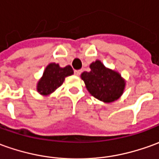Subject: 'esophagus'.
<instances>
[{
  "instance_id": "34e87169",
  "label": "esophagus",
  "mask_w": 159,
  "mask_h": 159,
  "mask_svg": "<svg viewBox=\"0 0 159 159\" xmlns=\"http://www.w3.org/2000/svg\"><path fill=\"white\" fill-rule=\"evenodd\" d=\"M82 70H74V73L76 74V75H80V73H81Z\"/></svg>"
}]
</instances>
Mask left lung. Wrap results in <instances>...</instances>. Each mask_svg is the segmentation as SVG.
I'll return each mask as SVG.
<instances>
[{"label": "left lung", "mask_w": 159, "mask_h": 159, "mask_svg": "<svg viewBox=\"0 0 159 159\" xmlns=\"http://www.w3.org/2000/svg\"><path fill=\"white\" fill-rule=\"evenodd\" d=\"M90 72H84L81 79L93 97L104 102L114 101L122 95L125 86L121 75L111 69L106 68L99 61L90 65Z\"/></svg>", "instance_id": "8db88e82"}]
</instances>
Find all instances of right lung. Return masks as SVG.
Returning a JSON list of instances; mask_svg holds the SVG:
<instances>
[{
    "mask_svg": "<svg viewBox=\"0 0 159 159\" xmlns=\"http://www.w3.org/2000/svg\"><path fill=\"white\" fill-rule=\"evenodd\" d=\"M73 73L70 66L61 67L58 64L51 63L46 67L43 76L38 82L37 91L42 95H48L62 85L66 77Z\"/></svg>",
    "mask_w": 159,
    "mask_h": 159,
    "instance_id": "obj_1",
    "label": "right lung"
}]
</instances>
